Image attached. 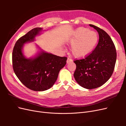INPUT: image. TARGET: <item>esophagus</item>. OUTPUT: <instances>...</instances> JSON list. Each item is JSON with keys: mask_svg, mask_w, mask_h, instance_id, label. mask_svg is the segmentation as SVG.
I'll list each match as a JSON object with an SVG mask.
<instances>
[{"mask_svg": "<svg viewBox=\"0 0 126 126\" xmlns=\"http://www.w3.org/2000/svg\"><path fill=\"white\" fill-rule=\"evenodd\" d=\"M72 62V60L71 59H70V58H68L67 59V63H70V62Z\"/></svg>", "mask_w": 126, "mask_h": 126, "instance_id": "esophagus-1", "label": "esophagus"}]
</instances>
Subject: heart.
I'll use <instances>...</instances> for the list:
<instances>
[{"instance_id": "1", "label": "heart", "mask_w": 126, "mask_h": 126, "mask_svg": "<svg viewBox=\"0 0 126 126\" xmlns=\"http://www.w3.org/2000/svg\"><path fill=\"white\" fill-rule=\"evenodd\" d=\"M98 41L97 33L85 27H80L76 30L69 40L72 45V55L78 58L89 54L96 46Z\"/></svg>"}]
</instances>
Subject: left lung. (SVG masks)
<instances>
[{
    "instance_id": "8db88e82",
    "label": "left lung",
    "mask_w": 126,
    "mask_h": 126,
    "mask_svg": "<svg viewBox=\"0 0 126 126\" xmlns=\"http://www.w3.org/2000/svg\"><path fill=\"white\" fill-rule=\"evenodd\" d=\"M98 32V43L94 50L84 58L75 60L74 76L81 87L88 89L97 88L111 77L117 59L115 46L108 34L98 27L89 25Z\"/></svg>"
}]
</instances>
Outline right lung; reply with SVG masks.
I'll return each mask as SVG.
<instances>
[{
	"label": "right lung",
	"mask_w": 126,
	"mask_h": 126,
	"mask_svg": "<svg viewBox=\"0 0 126 126\" xmlns=\"http://www.w3.org/2000/svg\"><path fill=\"white\" fill-rule=\"evenodd\" d=\"M42 30L35 28L19 39L15 45L12 54L14 72L21 82L28 89L41 91L54 85L59 72L65 66L67 58L41 51L35 58L27 59L22 52L23 45L32 41Z\"/></svg>",
	"instance_id": "right-lung-1"
}]
</instances>
